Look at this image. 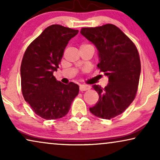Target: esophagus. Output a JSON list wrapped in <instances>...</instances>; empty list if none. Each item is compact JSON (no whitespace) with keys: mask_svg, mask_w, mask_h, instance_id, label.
<instances>
[{"mask_svg":"<svg viewBox=\"0 0 160 160\" xmlns=\"http://www.w3.org/2000/svg\"><path fill=\"white\" fill-rule=\"evenodd\" d=\"M90 88H91V87H90V86H89V85H84V84H80L79 85L80 91H82V92L89 90V89Z\"/></svg>","mask_w":160,"mask_h":160,"instance_id":"1","label":"esophagus"}]
</instances>
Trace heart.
I'll return each instance as SVG.
<instances>
[{"mask_svg":"<svg viewBox=\"0 0 160 160\" xmlns=\"http://www.w3.org/2000/svg\"><path fill=\"white\" fill-rule=\"evenodd\" d=\"M87 46H89V47H92L91 44H88V43H84V44H82L81 47H87Z\"/></svg>","mask_w":160,"mask_h":160,"instance_id":"obj_1","label":"heart"}]
</instances>
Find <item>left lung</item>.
Segmentation results:
<instances>
[{"instance_id": "left-lung-1", "label": "left lung", "mask_w": 160, "mask_h": 160, "mask_svg": "<svg viewBox=\"0 0 160 160\" xmlns=\"http://www.w3.org/2000/svg\"><path fill=\"white\" fill-rule=\"evenodd\" d=\"M81 33L98 50V69L108 77L104 88L93 85L99 100L89 111L95 117L111 119L121 114L134 100L141 74V60L134 43L112 24L83 28Z\"/></svg>"}]
</instances>
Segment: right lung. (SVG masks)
<instances>
[{"label": "right lung", "mask_w": 160, "mask_h": 160, "mask_svg": "<svg viewBox=\"0 0 160 160\" xmlns=\"http://www.w3.org/2000/svg\"><path fill=\"white\" fill-rule=\"evenodd\" d=\"M78 30L52 25L28 46L21 63V87L24 99L43 119L65 117L78 95V84H64L53 76L58 71L68 41Z\"/></svg>", "instance_id": "add662e5"}]
</instances>
